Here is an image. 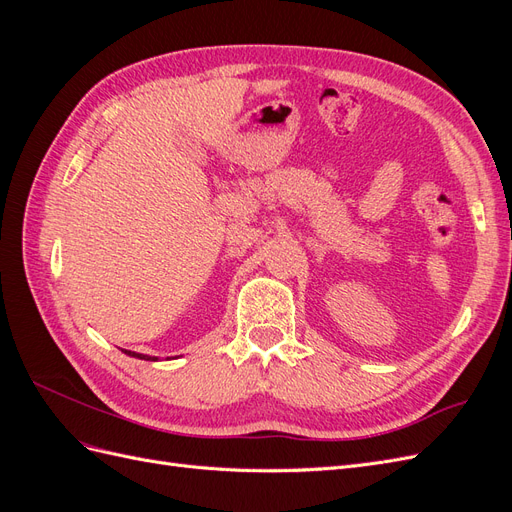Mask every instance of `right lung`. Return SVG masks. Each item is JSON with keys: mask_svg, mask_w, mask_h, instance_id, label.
<instances>
[{"mask_svg": "<svg viewBox=\"0 0 512 512\" xmlns=\"http://www.w3.org/2000/svg\"><path fill=\"white\" fill-rule=\"evenodd\" d=\"M128 356H136V359H143V361H158L156 356H147V354H138V352H132V350H123Z\"/></svg>", "mask_w": 512, "mask_h": 512, "instance_id": "obj_1", "label": "right lung"}]
</instances>
